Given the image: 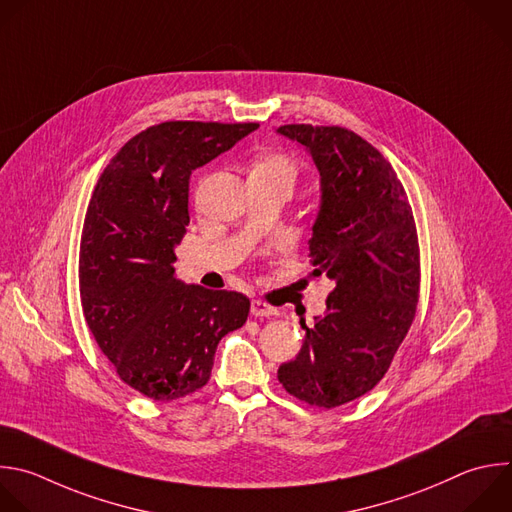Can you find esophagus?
Listing matches in <instances>:
<instances>
[{
	"mask_svg": "<svg viewBox=\"0 0 512 512\" xmlns=\"http://www.w3.org/2000/svg\"><path fill=\"white\" fill-rule=\"evenodd\" d=\"M251 313L255 317H271V315H277V309L273 305H269L267 301H263V299H253Z\"/></svg>",
	"mask_w": 512,
	"mask_h": 512,
	"instance_id": "obj_1",
	"label": "esophagus"
}]
</instances>
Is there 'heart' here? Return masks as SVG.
I'll return each mask as SVG.
<instances>
[{"mask_svg":"<svg viewBox=\"0 0 512 512\" xmlns=\"http://www.w3.org/2000/svg\"><path fill=\"white\" fill-rule=\"evenodd\" d=\"M251 175L283 179L289 185H293L297 181V177H299V166L285 152H265V154L257 156V160L253 162Z\"/></svg>","mask_w":512,"mask_h":512,"instance_id":"b5f03b06","label":"heart"}]
</instances>
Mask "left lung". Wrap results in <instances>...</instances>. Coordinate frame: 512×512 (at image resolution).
<instances>
[{"mask_svg": "<svg viewBox=\"0 0 512 512\" xmlns=\"http://www.w3.org/2000/svg\"><path fill=\"white\" fill-rule=\"evenodd\" d=\"M321 177V211L309 251L313 275L335 281L327 311L277 378L287 394L337 408L368 394L388 372L420 297L416 221L396 170L368 140L344 126L285 124Z\"/></svg>", "mask_w": 512, "mask_h": 512, "instance_id": "left-lung-1", "label": "left lung"}]
</instances>
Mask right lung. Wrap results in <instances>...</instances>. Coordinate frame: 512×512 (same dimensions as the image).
I'll return each mask as SVG.
<instances>
[{
  "label": "right lung",
  "instance_id": "add662e5",
  "mask_svg": "<svg viewBox=\"0 0 512 512\" xmlns=\"http://www.w3.org/2000/svg\"><path fill=\"white\" fill-rule=\"evenodd\" d=\"M257 122L170 120L132 136L92 193L80 239L84 319L118 378L154 402L201 390L221 337L251 301L175 277L189 225V177Z\"/></svg>",
  "mask_w": 512,
  "mask_h": 512
}]
</instances>
